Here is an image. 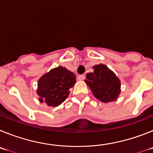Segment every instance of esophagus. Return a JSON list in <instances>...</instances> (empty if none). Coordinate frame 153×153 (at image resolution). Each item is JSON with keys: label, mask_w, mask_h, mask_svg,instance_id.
<instances>
[{"label": "esophagus", "mask_w": 153, "mask_h": 153, "mask_svg": "<svg viewBox=\"0 0 153 153\" xmlns=\"http://www.w3.org/2000/svg\"><path fill=\"white\" fill-rule=\"evenodd\" d=\"M85 78V75H80L78 76V80H84Z\"/></svg>", "instance_id": "1"}]
</instances>
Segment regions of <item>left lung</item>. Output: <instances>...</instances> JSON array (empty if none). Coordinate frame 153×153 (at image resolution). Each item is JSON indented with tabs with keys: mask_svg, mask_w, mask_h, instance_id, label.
Here are the masks:
<instances>
[{
	"mask_svg": "<svg viewBox=\"0 0 153 153\" xmlns=\"http://www.w3.org/2000/svg\"><path fill=\"white\" fill-rule=\"evenodd\" d=\"M94 72L86 75L85 82L94 96L102 102L116 100L120 93V82L116 75L106 65H97Z\"/></svg>",
	"mask_w": 153,
	"mask_h": 153,
	"instance_id": "8db88e82",
	"label": "left lung"
}]
</instances>
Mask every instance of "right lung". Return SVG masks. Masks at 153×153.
<instances>
[{
	"mask_svg": "<svg viewBox=\"0 0 153 153\" xmlns=\"http://www.w3.org/2000/svg\"><path fill=\"white\" fill-rule=\"evenodd\" d=\"M76 82L75 74L64 67L59 66L45 74L38 82L37 94L39 101L48 106H59L68 97Z\"/></svg>",
	"mask_w": 153,
	"mask_h": 153,
	"instance_id": "obj_1",
	"label": "right lung"
}]
</instances>
